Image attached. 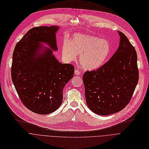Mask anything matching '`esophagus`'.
I'll return each mask as SVG.
<instances>
[{
    "instance_id": "34e87169",
    "label": "esophagus",
    "mask_w": 149,
    "mask_h": 149,
    "mask_svg": "<svg viewBox=\"0 0 149 149\" xmlns=\"http://www.w3.org/2000/svg\"><path fill=\"white\" fill-rule=\"evenodd\" d=\"M74 74H75L76 75L79 76V75H80V72L79 70L76 69V70H74Z\"/></svg>"
}]
</instances>
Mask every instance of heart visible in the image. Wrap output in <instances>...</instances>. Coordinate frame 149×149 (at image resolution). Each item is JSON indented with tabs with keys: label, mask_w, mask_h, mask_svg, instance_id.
I'll return each instance as SVG.
<instances>
[{
	"label": "heart",
	"mask_w": 149,
	"mask_h": 149,
	"mask_svg": "<svg viewBox=\"0 0 149 149\" xmlns=\"http://www.w3.org/2000/svg\"><path fill=\"white\" fill-rule=\"evenodd\" d=\"M111 52L109 42L105 39L82 33L74 34L69 41L63 42L62 56L68 62L75 61L79 54L80 66L86 70H93L102 66Z\"/></svg>",
	"instance_id": "1"
}]
</instances>
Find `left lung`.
<instances>
[{"mask_svg": "<svg viewBox=\"0 0 149 149\" xmlns=\"http://www.w3.org/2000/svg\"><path fill=\"white\" fill-rule=\"evenodd\" d=\"M118 32L119 46L109 61L83 76L87 106L102 116L123 110L129 103L139 81L135 48L125 35Z\"/></svg>", "mask_w": 149, "mask_h": 149, "instance_id": "8db88e82", "label": "left lung"}]
</instances>
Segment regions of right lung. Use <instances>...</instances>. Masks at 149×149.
<instances>
[{"mask_svg":"<svg viewBox=\"0 0 149 149\" xmlns=\"http://www.w3.org/2000/svg\"><path fill=\"white\" fill-rule=\"evenodd\" d=\"M57 26L35 27L17 43L13 53L11 76L19 97L31 111L47 114L56 111L63 100V91L73 77L74 67L58 62L53 50H57Z\"/></svg>","mask_w":149,"mask_h":149,"instance_id":"1","label":"right lung"}]
</instances>
